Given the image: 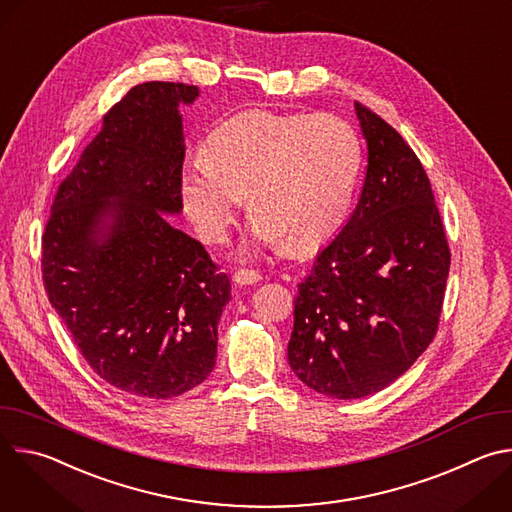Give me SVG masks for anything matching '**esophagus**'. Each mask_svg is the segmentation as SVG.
Segmentation results:
<instances>
[{"label": "esophagus", "instance_id": "34e87169", "mask_svg": "<svg viewBox=\"0 0 512 512\" xmlns=\"http://www.w3.org/2000/svg\"><path fill=\"white\" fill-rule=\"evenodd\" d=\"M261 279V275H259V271H255V269H237L235 273H233V281L237 283V285H253V283H257Z\"/></svg>", "mask_w": 512, "mask_h": 512}]
</instances>
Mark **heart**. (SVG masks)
<instances>
[{
	"label": "heart",
	"instance_id": "1",
	"mask_svg": "<svg viewBox=\"0 0 512 512\" xmlns=\"http://www.w3.org/2000/svg\"><path fill=\"white\" fill-rule=\"evenodd\" d=\"M360 170L362 143L346 119L245 111L208 135L204 162L182 172L180 196L208 245L227 241L245 196L253 218L241 255L310 251L346 223Z\"/></svg>",
	"mask_w": 512,
	"mask_h": 512
}]
</instances>
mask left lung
<instances>
[{
	"instance_id": "1",
	"label": "left lung",
	"mask_w": 512,
	"mask_h": 512,
	"mask_svg": "<svg viewBox=\"0 0 512 512\" xmlns=\"http://www.w3.org/2000/svg\"><path fill=\"white\" fill-rule=\"evenodd\" d=\"M369 150L358 204L298 285L287 360L332 399L399 379L435 336L450 249L427 174L405 139L354 103Z\"/></svg>"
}]
</instances>
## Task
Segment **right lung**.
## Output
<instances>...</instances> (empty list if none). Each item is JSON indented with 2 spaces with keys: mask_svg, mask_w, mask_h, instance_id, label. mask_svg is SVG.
Here are the masks:
<instances>
[{
  "mask_svg": "<svg viewBox=\"0 0 512 512\" xmlns=\"http://www.w3.org/2000/svg\"><path fill=\"white\" fill-rule=\"evenodd\" d=\"M184 83L133 87L60 184L42 235L48 300L91 369L137 397L172 399L214 369L231 281L174 229Z\"/></svg>",
  "mask_w": 512,
  "mask_h": 512,
  "instance_id": "right-lung-1",
  "label": "right lung"
}]
</instances>
